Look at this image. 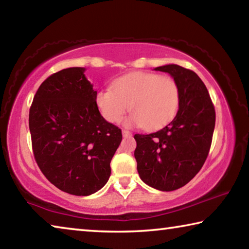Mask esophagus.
<instances>
[{"mask_svg": "<svg viewBox=\"0 0 249 249\" xmlns=\"http://www.w3.org/2000/svg\"><path fill=\"white\" fill-rule=\"evenodd\" d=\"M122 134H123V137H130V136H132V133H130L129 130H127V129L122 130Z\"/></svg>", "mask_w": 249, "mask_h": 249, "instance_id": "34e87169", "label": "esophagus"}]
</instances>
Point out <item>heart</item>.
Masks as SVG:
<instances>
[{"label":"heart","mask_w":249,"mask_h":249,"mask_svg":"<svg viewBox=\"0 0 249 249\" xmlns=\"http://www.w3.org/2000/svg\"><path fill=\"white\" fill-rule=\"evenodd\" d=\"M96 107L109 123H119L129 111L126 124L142 125L154 130L174 120L180 105V88L175 79L151 72H132L112 83V89L100 90Z\"/></svg>","instance_id":"1"}]
</instances>
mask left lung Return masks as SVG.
Wrapping results in <instances>:
<instances>
[{
  "instance_id": "1",
  "label": "left lung",
  "mask_w": 249,
  "mask_h": 249,
  "mask_svg": "<svg viewBox=\"0 0 249 249\" xmlns=\"http://www.w3.org/2000/svg\"><path fill=\"white\" fill-rule=\"evenodd\" d=\"M168 72L180 88L177 115L162 129L136 134L135 159L146 184L174 191L187 184L204 165L215 126V109L205 84L195 71L178 65L155 68Z\"/></svg>"
}]
</instances>
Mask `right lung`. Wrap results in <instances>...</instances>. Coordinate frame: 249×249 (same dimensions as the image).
Listing matches in <instances>:
<instances>
[{"label":"right lung","instance_id":"obj_1","mask_svg":"<svg viewBox=\"0 0 249 249\" xmlns=\"http://www.w3.org/2000/svg\"><path fill=\"white\" fill-rule=\"evenodd\" d=\"M73 67L40 84L29 108L34 157L54 187L73 196H90L107 182L122 130L103 119L96 91Z\"/></svg>","mask_w":249,"mask_h":249}]
</instances>
